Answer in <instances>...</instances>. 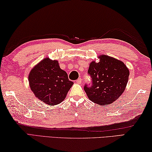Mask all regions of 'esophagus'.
<instances>
[{"label":"esophagus","instance_id":"obj_1","mask_svg":"<svg viewBox=\"0 0 152 152\" xmlns=\"http://www.w3.org/2000/svg\"><path fill=\"white\" fill-rule=\"evenodd\" d=\"M81 81H82V79L81 78H79L78 79H77V80H76L77 83H79V84H80L81 83Z\"/></svg>","mask_w":152,"mask_h":152}]
</instances>
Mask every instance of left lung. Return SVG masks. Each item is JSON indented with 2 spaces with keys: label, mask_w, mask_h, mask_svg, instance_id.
I'll use <instances>...</instances> for the list:
<instances>
[{
  "label": "left lung",
  "mask_w": 152,
  "mask_h": 152,
  "mask_svg": "<svg viewBox=\"0 0 152 152\" xmlns=\"http://www.w3.org/2000/svg\"><path fill=\"white\" fill-rule=\"evenodd\" d=\"M99 61L89 64L88 74L92 85H85L84 90L89 99L101 105L115 102L123 94L127 84L129 71L126 65L117 58L102 55Z\"/></svg>",
  "instance_id": "1"
}]
</instances>
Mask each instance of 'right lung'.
Wrapping results in <instances>:
<instances>
[{
  "label": "right lung",
  "instance_id": "add662e5",
  "mask_svg": "<svg viewBox=\"0 0 152 152\" xmlns=\"http://www.w3.org/2000/svg\"><path fill=\"white\" fill-rule=\"evenodd\" d=\"M28 82L34 95L49 105L62 102L73 84L66 72L60 68L58 61L47 57L31 69Z\"/></svg>",
  "mask_w": 152,
  "mask_h": 152
}]
</instances>
